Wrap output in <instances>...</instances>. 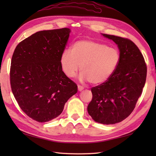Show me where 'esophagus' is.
I'll list each match as a JSON object with an SVG mask.
<instances>
[{
    "instance_id": "1",
    "label": "esophagus",
    "mask_w": 156,
    "mask_h": 156,
    "mask_svg": "<svg viewBox=\"0 0 156 156\" xmlns=\"http://www.w3.org/2000/svg\"><path fill=\"white\" fill-rule=\"evenodd\" d=\"M78 89L79 91H82L84 89V87H82V86H80V85H78Z\"/></svg>"
}]
</instances>
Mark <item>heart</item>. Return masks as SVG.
Masks as SVG:
<instances>
[{"label": "heart", "instance_id": "1", "mask_svg": "<svg viewBox=\"0 0 156 156\" xmlns=\"http://www.w3.org/2000/svg\"><path fill=\"white\" fill-rule=\"evenodd\" d=\"M120 60V52L116 48L83 39L76 41L72 45L71 51H63L59 62L63 72L68 78L74 77L80 68L81 81L101 84L114 74Z\"/></svg>", "mask_w": 156, "mask_h": 156}]
</instances>
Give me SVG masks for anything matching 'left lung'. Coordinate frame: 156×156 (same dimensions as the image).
Returning a JSON list of instances; mask_svg holds the SVG:
<instances>
[{
  "instance_id": "obj_1",
  "label": "left lung",
  "mask_w": 156,
  "mask_h": 156,
  "mask_svg": "<svg viewBox=\"0 0 156 156\" xmlns=\"http://www.w3.org/2000/svg\"><path fill=\"white\" fill-rule=\"evenodd\" d=\"M117 45L121 60L108 80L91 88L92 99L87 110L94 121L115 124L129 117L145 86L147 66L137 46L130 39L102 34Z\"/></svg>"
}]
</instances>
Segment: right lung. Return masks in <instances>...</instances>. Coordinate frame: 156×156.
Returning a JSON list of instances; mask_svg holds the SVG:
<instances>
[{
    "mask_svg": "<svg viewBox=\"0 0 156 156\" xmlns=\"http://www.w3.org/2000/svg\"><path fill=\"white\" fill-rule=\"evenodd\" d=\"M70 31L68 28L38 31L20 42L13 53L10 69L12 94L22 111L37 122L58 117L78 91L59 62Z\"/></svg>",
    "mask_w": 156,
    "mask_h": 156,
    "instance_id": "add662e5",
    "label": "right lung"
}]
</instances>
